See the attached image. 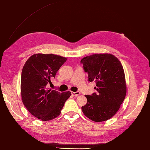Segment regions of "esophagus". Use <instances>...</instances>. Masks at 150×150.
Masks as SVG:
<instances>
[{"mask_svg": "<svg viewBox=\"0 0 150 150\" xmlns=\"http://www.w3.org/2000/svg\"><path fill=\"white\" fill-rule=\"evenodd\" d=\"M72 95L74 96H78V95H80V92L79 91H76V92H72L71 93Z\"/></svg>", "mask_w": 150, "mask_h": 150, "instance_id": "1", "label": "esophagus"}]
</instances>
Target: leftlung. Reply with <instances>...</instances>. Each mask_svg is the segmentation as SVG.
<instances>
[{
    "label": "left lung",
    "instance_id": "8db88e82",
    "mask_svg": "<svg viewBox=\"0 0 150 150\" xmlns=\"http://www.w3.org/2000/svg\"><path fill=\"white\" fill-rule=\"evenodd\" d=\"M90 82H96V93L85 95L87 103L81 107L83 114L95 122L110 119L119 110L126 95L123 67L116 57L96 54L81 60Z\"/></svg>",
    "mask_w": 150,
    "mask_h": 150
}]
</instances>
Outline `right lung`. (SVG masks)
I'll return each mask as SVG.
<instances>
[{
  "instance_id": "1",
  "label": "right lung",
  "mask_w": 150,
  "mask_h": 150,
  "mask_svg": "<svg viewBox=\"0 0 150 150\" xmlns=\"http://www.w3.org/2000/svg\"><path fill=\"white\" fill-rule=\"evenodd\" d=\"M66 60L60 55L36 54L31 55L23 66L21 78L23 103L38 119L47 121L59 116L71 95L70 91L60 93L47 88Z\"/></svg>"
}]
</instances>
